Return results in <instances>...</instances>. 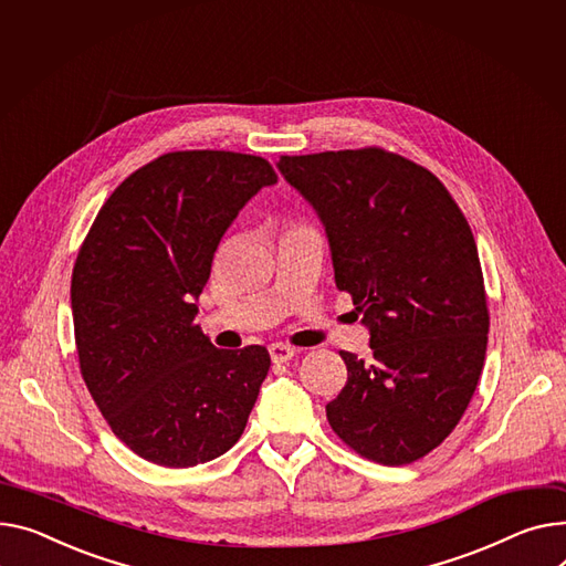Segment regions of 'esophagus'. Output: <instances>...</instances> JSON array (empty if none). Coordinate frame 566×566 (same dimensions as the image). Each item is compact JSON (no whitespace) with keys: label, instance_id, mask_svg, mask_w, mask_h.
Here are the masks:
<instances>
[{"label":"esophagus","instance_id":"esophagus-1","mask_svg":"<svg viewBox=\"0 0 566 566\" xmlns=\"http://www.w3.org/2000/svg\"><path fill=\"white\" fill-rule=\"evenodd\" d=\"M269 353H271V359L275 364H284V361L293 359V355H295V350L291 346H284V344H271Z\"/></svg>","mask_w":566,"mask_h":566}]
</instances>
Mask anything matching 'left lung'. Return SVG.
Segmentation results:
<instances>
[{
	"instance_id": "left-lung-1",
	"label": "left lung",
	"mask_w": 566,
	"mask_h": 566,
	"mask_svg": "<svg viewBox=\"0 0 566 566\" xmlns=\"http://www.w3.org/2000/svg\"><path fill=\"white\" fill-rule=\"evenodd\" d=\"M323 222L334 282L353 295L373 359L342 350L348 382L327 421L389 467L428 455L460 423L486 353V297L469 222L426 168L385 149L282 157Z\"/></svg>"
}]
</instances>
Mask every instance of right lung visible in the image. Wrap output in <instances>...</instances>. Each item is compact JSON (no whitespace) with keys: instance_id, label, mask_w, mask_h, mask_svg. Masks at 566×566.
<instances>
[{"instance_id":"right-lung-1","label":"right lung","mask_w":566,"mask_h":566,"mask_svg":"<svg viewBox=\"0 0 566 566\" xmlns=\"http://www.w3.org/2000/svg\"><path fill=\"white\" fill-rule=\"evenodd\" d=\"M273 184L261 157L164 155L111 193L80 250L70 300L84 382L147 462L205 464L245 430L269 350L216 348L193 321L222 234Z\"/></svg>"}]
</instances>
